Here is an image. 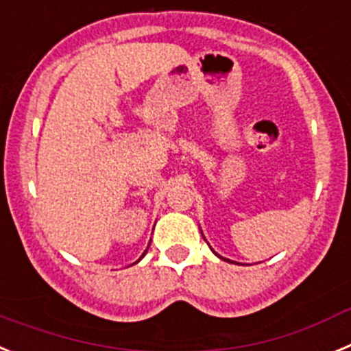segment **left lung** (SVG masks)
Segmentation results:
<instances>
[{"label":"left lung","mask_w":351,"mask_h":351,"mask_svg":"<svg viewBox=\"0 0 351 351\" xmlns=\"http://www.w3.org/2000/svg\"><path fill=\"white\" fill-rule=\"evenodd\" d=\"M203 238H204V236H203ZM213 254L217 255V257H219V258H222V261H227V262H234V261H230V258H226V257H222V255H219V254H217V252H215V250H213ZM234 264H238V262H234Z\"/></svg>","instance_id":"1"}]
</instances>
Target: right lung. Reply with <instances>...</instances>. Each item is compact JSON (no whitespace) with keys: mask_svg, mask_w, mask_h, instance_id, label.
<instances>
[{"mask_svg":"<svg viewBox=\"0 0 351 351\" xmlns=\"http://www.w3.org/2000/svg\"><path fill=\"white\" fill-rule=\"evenodd\" d=\"M148 246H150V245H148ZM147 250H148V248H147ZM147 250H145V252H143V254H141V257H140V258H138V261H136V262H134V264H138V262H140V261H141V258H143V257H145V254H147Z\"/></svg>","mask_w":351,"mask_h":351,"instance_id":"right-lung-1","label":"right lung"}]
</instances>
